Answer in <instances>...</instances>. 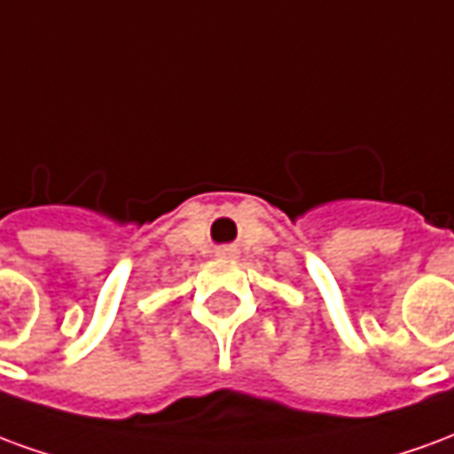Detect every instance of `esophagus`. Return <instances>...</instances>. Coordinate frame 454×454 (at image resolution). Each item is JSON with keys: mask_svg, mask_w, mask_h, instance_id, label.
Wrapping results in <instances>:
<instances>
[{"mask_svg": "<svg viewBox=\"0 0 454 454\" xmlns=\"http://www.w3.org/2000/svg\"><path fill=\"white\" fill-rule=\"evenodd\" d=\"M216 255L218 257H233V250H231V247H221Z\"/></svg>", "mask_w": 454, "mask_h": 454, "instance_id": "1", "label": "esophagus"}]
</instances>
